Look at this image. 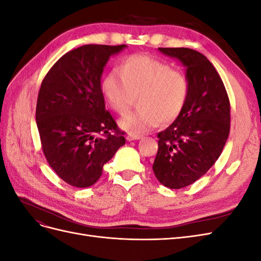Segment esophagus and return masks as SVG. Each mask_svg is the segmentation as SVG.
Here are the masks:
<instances>
[{"mask_svg":"<svg viewBox=\"0 0 261 261\" xmlns=\"http://www.w3.org/2000/svg\"><path fill=\"white\" fill-rule=\"evenodd\" d=\"M141 137L140 136H134V135H130V134H128L127 136H126V139H127L128 141H133V140H138L140 139Z\"/></svg>","mask_w":261,"mask_h":261,"instance_id":"1","label":"esophagus"}]
</instances>
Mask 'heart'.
I'll return each instance as SVG.
<instances>
[{"mask_svg": "<svg viewBox=\"0 0 261 261\" xmlns=\"http://www.w3.org/2000/svg\"><path fill=\"white\" fill-rule=\"evenodd\" d=\"M103 96L118 114H125L138 99L137 111L123 116L118 124L130 135L140 136L156 125L175 121L188 97L186 76L167 63L147 57L130 55L118 69H111L102 80Z\"/></svg>", "mask_w": 261, "mask_h": 261, "instance_id": "heart-1", "label": "heart"}]
</instances>
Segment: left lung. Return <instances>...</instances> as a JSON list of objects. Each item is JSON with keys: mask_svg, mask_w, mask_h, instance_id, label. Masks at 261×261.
Returning a JSON list of instances; mask_svg holds the SVG:
<instances>
[{"mask_svg": "<svg viewBox=\"0 0 261 261\" xmlns=\"http://www.w3.org/2000/svg\"><path fill=\"white\" fill-rule=\"evenodd\" d=\"M185 67L189 84L183 111L158 134V153L152 170L165 187L193 184L212 167L230 134V101L222 80L211 62L188 48H159Z\"/></svg>", "mask_w": 261, "mask_h": 261, "instance_id": "1", "label": "left lung"}]
</instances>
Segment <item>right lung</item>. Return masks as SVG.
Here are the masks:
<instances>
[{"mask_svg":"<svg viewBox=\"0 0 261 261\" xmlns=\"http://www.w3.org/2000/svg\"><path fill=\"white\" fill-rule=\"evenodd\" d=\"M126 46H80L63 55L41 84L36 121L43 153L54 172L72 186L93 185L103 165L125 145L124 133L106 110L101 76L110 58Z\"/></svg>","mask_w":261,"mask_h":261,"instance_id":"right-lung-1","label":"right lung"}]
</instances>
